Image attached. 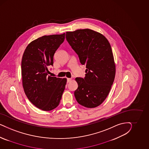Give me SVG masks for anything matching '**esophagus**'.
<instances>
[{
  "instance_id": "esophagus-1",
  "label": "esophagus",
  "mask_w": 149,
  "mask_h": 149,
  "mask_svg": "<svg viewBox=\"0 0 149 149\" xmlns=\"http://www.w3.org/2000/svg\"><path fill=\"white\" fill-rule=\"evenodd\" d=\"M71 80H72V79H71V78H68V79H67V82H70Z\"/></svg>"
}]
</instances>
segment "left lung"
<instances>
[{"label": "left lung", "mask_w": 149, "mask_h": 149, "mask_svg": "<svg viewBox=\"0 0 149 149\" xmlns=\"http://www.w3.org/2000/svg\"><path fill=\"white\" fill-rule=\"evenodd\" d=\"M66 39L87 68L84 79L75 78V97L81 105L95 108L108 95L115 77L111 45L103 34L90 29L67 32Z\"/></svg>", "instance_id": "8db88e82"}]
</instances>
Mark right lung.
Masks as SVG:
<instances>
[{
	"instance_id": "add662e5",
	"label": "right lung",
	"mask_w": 149,
	"mask_h": 149,
	"mask_svg": "<svg viewBox=\"0 0 149 149\" xmlns=\"http://www.w3.org/2000/svg\"><path fill=\"white\" fill-rule=\"evenodd\" d=\"M65 39V33L41 36L30 42L23 54L22 85L28 99L43 111L58 107L67 83L66 78L48 75L54 56Z\"/></svg>"
}]
</instances>
